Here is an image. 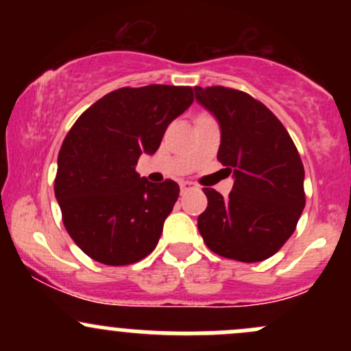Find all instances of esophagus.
Returning a JSON list of instances; mask_svg holds the SVG:
<instances>
[{
    "mask_svg": "<svg viewBox=\"0 0 351 351\" xmlns=\"http://www.w3.org/2000/svg\"><path fill=\"white\" fill-rule=\"evenodd\" d=\"M191 184L193 183H189V181H183V183H181V193H184V191H186V189L191 188Z\"/></svg>",
    "mask_w": 351,
    "mask_h": 351,
    "instance_id": "esophagus-1",
    "label": "esophagus"
}]
</instances>
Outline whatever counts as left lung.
I'll return each instance as SVG.
<instances>
[{"label":"left lung","instance_id":"8db88e82","mask_svg":"<svg viewBox=\"0 0 351 351\" xmlns=\"http://www.w3.org/2000/svg\"><path fill=\"white\" fill-rule=\"evenodd\" d=\"M196 100L221 128L217 160L232 171L228 198L204 188L208 206L198 229L213 252L241 263L276 254L304 211V165L280 120L243 90L195 87Z\"/></svg>","mask_w":351,"mask_h":351}]
</instances>
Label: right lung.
<instances>
[{"label":"right lung","instance_id":"right-lung-1","mask_svg":"<svg viewBox=\"0 0 351 351\" xmlns=\"http://www.w3.org/2000/svg\"><path fill=\"white\" fill-rule=\"evenodd\" d=\"M191 87H122L72 125L58 156L54 193L74 243L97 263L134 264L158 244L178 183H150L135 171L158 150L165 130L191 106Z\"/></svg>","mask_w":351,"mask_h":351}]
</instances>
